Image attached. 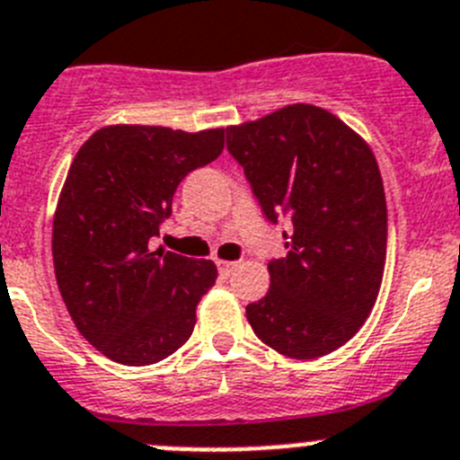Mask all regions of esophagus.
<instances>
[{"instance_id": "obj_1", "label": "esophagus", "mask_w": 460, "mask_h": 460, "mask_svg": "<svg viewBox=\"0 0 460 460\" xmlns=\"http://www.w3.org/2000/svg\"><path fill=\"white\" fill-rule=\"evenodd\" d=\"M235 265L238 263H234V261H217V272H220V277L229 279L231 274H234Z\"/></svg>"}]
</instances>
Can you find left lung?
I'll return each mask as SVG.
<instances>
[{"label":"left lung","mask_w":460,"mask_h":460,"mask_svg":"<svg viewBox=\"0 0 460 460\" xmlns=\"http://www.w3.org/2000/svg\"><path fill=\"white\" fill-rule=\"evenodd\" d=\"M270 225L288 217L270 290L247 306L256 336L290 358L345 345L370 315L388 243L384 181L372 149L329 111L293 104L226 128Z\"/></svg>","instance_id":"1"}]
</instances>
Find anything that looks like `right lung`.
<instances>
[{
  "mask_svg": "<svg viewBox=\"0 0 460 460\" xmlns=\"http://www.w3.org/2000/svg\"><path fill=\"white\" fill-rule=\"evenodd\" d=\"M225 128L199 133L118 124L76 152L54 216L58 290L81 336L122 366H152L190 338L216 283L213 261L149 250L172 197L216 161Z\"/></svg>",
  "mask_w": 460,
  "mask_h": 460,
  "instance_id": "obj_1",
  "label": "right lung"
}]
</instances>
